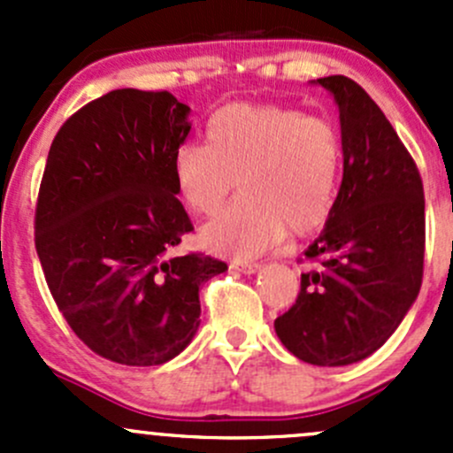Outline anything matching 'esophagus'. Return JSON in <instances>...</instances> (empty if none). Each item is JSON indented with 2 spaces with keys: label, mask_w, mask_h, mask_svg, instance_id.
I'll return each mask as SVG.
<instances>
[{
  "label": "esophagus",
  "mask_w": 453,
  "mask_h": 453,
  "mask_svg": "<svg viewBox=\"0 0 453 453\" xmlns=\"http://www.w3.org/2000/svg\"><path fill=\"white\" fill-rule=\"evenodd\" d=\"M232 269H239V272H243V273H254V272H258L260 269V263H232L230 265Z\"/></svg>",
  "instance_id": "esophagus-1"
}]
</instances>
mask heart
Listing matches in <instances>:
<instances>
[{
	"label": "heart",
	"mask_w": 453,
	"mask_h": 453,
	"mask_svg": "<svg viewBox=\"0 0 453 453\" xmlns=\"http://www.w3.org/2000/svg\"><path fill=\"white\" fill-rule=\"evenodd\" d=\"M208 142H184L173 180L184 203L212 217L234 190L243 197L203 227L208 250L254 256L287 236L311 234L331 217L340 190L342 135L328 118L285 104H223L210 116Z\"/></svg>",
	"instance_id": "b5f03b06"
}]
</instances>
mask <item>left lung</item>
I'll return each instance as SVG.
<instances>
[{
  "label": "left lung",
  "instance_id": "obj_1",
  "mask_svg": "<svg viewBox=\"0 0 453 453\" xmlns=\"http://www.w3.org/2000/svg\"><path fill=\"white\" fill-rule=\"evenodd\" d=\"M340 107L344 177L322 234L304 252L294 307L276 335L313 366H349L386 344L423 282L425 197L412 155L349 76H324Z\"/></svg>",
  "mask_w": 453,
  "mask_h": 453
}]
</instances>
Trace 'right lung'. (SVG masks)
I'll return each mask as SVG.
<instances>
[{"instance_id": "right-lung-1", "label": "right lung", "mask_w": 453, "mask_h": 453, "mask_svg": "<svg viewBox=\"0 0 453 453\" xmlns=\"http://www.w3.org/2000/svg\"><path fill=\"white\" fill-rule=\"evenodd\" d=\"M190 107L168 91L113 89L67 118L50 146L35 245L58 311L87 349L159 366L199 328V287L227 265L175 254L193 232L173 155Z\"/></svg>"}]
</instances>
